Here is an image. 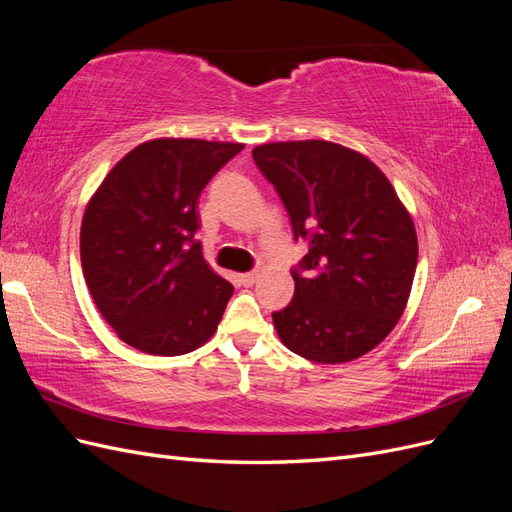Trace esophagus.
<instances>
[{
	"instance_id": "1",
	"label": "esophagus",
	"mask_w": 512,
	"mask_h": 512,
	"mask_svg": "<svg viewBox=\"0 0 512 512\" xmlns=\"http://www.w3.org/2000/svg\"><path fill=\"white\" fill-rule=\"evenodd\" d=\"M239 280L243 286H252L256 280H258V273L256 271H250V273H241Z\"/></svg>"
}]
</instances>
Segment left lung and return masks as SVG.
<instances>
[{
	"instance_id": "left-lung-1",
	"label": "left lung",
	"mask_w": 512,
	"mask_h": 512,
	"mask_svg": "<svg viewBox=\"0 0 512 512\" xmlns=\"http://www.w3.org/2000/svg\"><path fill=\"white\" fill-rule=\"evenodd\" d=\"M252 158L280 194L309 252L290 271L292 301L273 314L282 344L337 365L374 350L401 318L418 260L414 222L363 153L329 141L258 145Z\"/></svg>"
}]
</instances>
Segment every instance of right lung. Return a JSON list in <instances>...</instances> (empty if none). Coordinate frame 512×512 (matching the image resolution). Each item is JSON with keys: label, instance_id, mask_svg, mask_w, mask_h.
<instances>
[{"label": "right lung", "instance_id": "obj_1", "mask_svg": "<svg viewBox=\"0 0 512 512\" xmlns=\"http://www.w3.org/2000/svg\"><path fill=\"white\" fill-rule=\"evenodd\" d=\"M241 143L156 138L126 153L89 198L81 265L102 318L128 346L188 354L218 329L232 284L203 258L198 196Z\"/></svg>", "mask_w": 512, "mask_h": 512}]
</instances>
